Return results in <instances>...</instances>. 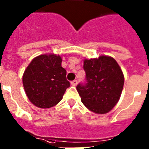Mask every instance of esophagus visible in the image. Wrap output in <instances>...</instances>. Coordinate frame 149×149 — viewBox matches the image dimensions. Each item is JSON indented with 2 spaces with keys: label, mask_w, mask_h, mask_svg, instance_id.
<instances>
[{
  "label": "esophagus",
  "mask_w": 149,
  "mask_h": 149,
  "mask_svg": "<svg viewBox=\"0 0 149 149\" xmlns=\"http://www.w3.org/2000/svg\"><path fill=\"white\" fill-rule=\"evenodd\" d=\"M71 85H73V86H76V85H78V81H77V80L72 81L71 82Z\"/></svg>",
  "instance_id": "esophagus-1"
}]
</instances>
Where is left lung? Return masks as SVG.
Wrapping results in <instances>:
<instances>
[{
    "instance_id": "8db88e82",
    "label": "left lung",
    "mask_w": 149,
    "mask_h": 149,
    "mask_svg": "<svg viewBox=\"0 0 149 149\" xmlns=\"http://www.w3.org/2000/svg\"><path fill=\"white\" fill-rule=\"evenodd\" d=\"M83 68L87 83L76 87L81 102L95 113H107L118 102L124 88L120 67L112 56L102 55L85 59Z\"/></svg>"
}]
</instances>
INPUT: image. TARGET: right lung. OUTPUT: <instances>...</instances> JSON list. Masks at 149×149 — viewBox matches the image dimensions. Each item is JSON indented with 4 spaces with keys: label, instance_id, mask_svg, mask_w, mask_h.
Instances as JSON below:
<instances>
[{
    "label": "right lung",
    "instance_id": "1",
    "mask_svg": "<svg viewBox=\"0 0 149 149\" xmlns=\"http://www.w3.org/2000/svg\"><path fill=\"white\" fill-rule=\"evenodd\" d=\"M62 57L54 54L36 56L22 76L23 87L29 100L36 107L47 109L56 106L70 86Z\"/></svg>",
    "mask_w": 149,
    "mask_h": 149
}]
</instances>
